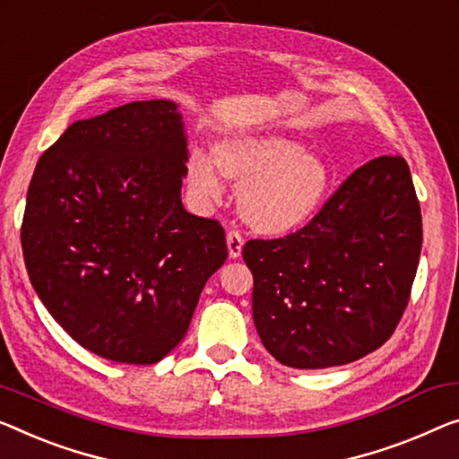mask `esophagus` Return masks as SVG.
Listing matches in <instances>:
<instances>
[{"label": "esophagus", "instance_id": "1", "mask_svg": "<svg viewBox=\"0 0 459 459\" xmlns=\"http://www.w3.org/2000/svg\"><path fill=\"white\" fill-rule=\"evenodd\" d=\"M227 245H229V257L237 259L238 255H241V249H243V237L238 235L237 230H229L227 232Z\"/></svg>", "mask_w": 459, "mask_h": 459}]
</instances>
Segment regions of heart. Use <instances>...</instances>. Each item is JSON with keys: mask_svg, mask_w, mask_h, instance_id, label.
Segmentation results:
<instances>
[{"mask_svg": "<svg viewBox=\"0 0 459 459\" xmlns=\"http://www.w3.org/2000/svg\"><path fill=\"white\" fill-rule=\"evenodd\" d=\"M221 177L241 191L243 221L270 237L309 222L332 186L327 162L282 134H232L218 140L210 156L191 150L186 181L197 200H221Z\"/></svg>", "mask_w": 459, "mask_h": 459, "instance_id": "1", "label": "heart"}]
</instances>
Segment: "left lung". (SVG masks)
Instances as JSON below:
<instances>
[{
	"mask_svg": "<svg viewBox=\"0 0 459 459\" xmlns=\"http://www.w3.org/2000/svg\"><path fill=\"white\" fill-rule=\"evenodd\" d=\"M420 247L406 160L362 164L303 229L245 243L265 351L295 368L338 367L377 351L404 316Z\"/></svg>",
	"mask_w": 459,
	"mask_h": 459,
	"instance_id": "left-lung-1",
	"label": "left lung"
}]
</instances>
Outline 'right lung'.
<instances>
[{"label": "right lung", "mask_w": 459, "mask_h": 459, "mask_svg": "<svg viewBox=\"0 0 459 459\" xmlns=\"http://www.w3.org/2000/svg\"><path fill=\"white\" fill-rule=\"evenodd\" d=\"M186 159L175 102L135 100L72 123L34 169L20 230L30 282L102 359L167 357L229 255L221 222L183 208Z\"/></svg>", "instance_id": "obj_1"}]
</instances>
